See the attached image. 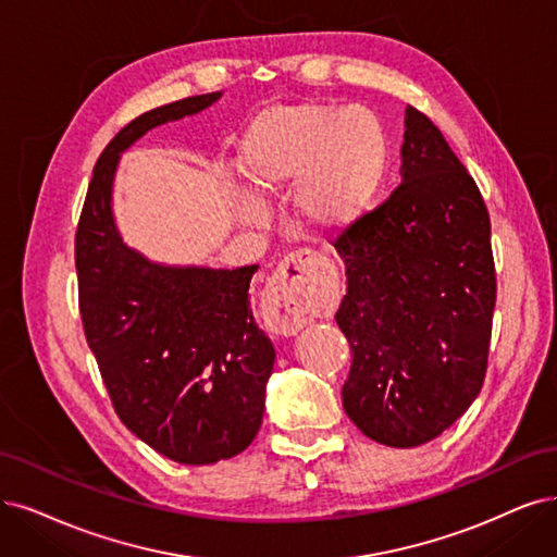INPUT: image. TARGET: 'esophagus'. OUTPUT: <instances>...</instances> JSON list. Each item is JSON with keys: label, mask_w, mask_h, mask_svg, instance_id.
<instances>
[{"label": "esophagus", "mask_w": 557, "mask_h": 557, "mask_svg": "<svg viewBox=\"0 0 557 557\" xmlns=\"http://www.w3.org/2000/svg\"><path fill=\"white\" fill-rule=\"evenodd\" d=\"M335 280V268L325 257L310 250L286 255L263 292L265 323L277 335H294L331 302Z\"/></svg>", "instance_id": "34e87169"}]
</instances>
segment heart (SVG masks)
I'll return each mask as SVG.
<instances>
[{
	"label": "heart",
	"instance_id": "1",
	"mask_svg": "<svg viewBox=\"0 0 557 557\" xmlns=\"http://www.w3.org/2000/svg\"><path fill=\"white\" fill-rule=\"evenodd\" d=\"M385 160L381 121L360 106H277L252 121L240 144L243 172L259 190L300 181L298 213L321 232H339L367 209ZM245 211L257 213V203Z\"/></svg>",
	"mask_w": 557,
	"mask_h": 557
}]
</instances>
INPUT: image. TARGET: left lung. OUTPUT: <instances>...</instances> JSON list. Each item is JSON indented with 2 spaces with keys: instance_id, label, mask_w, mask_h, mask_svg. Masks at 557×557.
<instances>
[{
  "instance_id": "8db88e82",
  "label": "left lung",
  "mask_w": 557,
  "mask_h": 557,
  "mask_svg": "<svg viewBox=\"0 0 557 557\" xmlns=\"http://www.w3.org/2000/svg\"><path fill=\"white\" fill-rule=\"evenodd\" d=\"M401 183L333 238L346 268L335 314L351 346L346 416L387 447H416L480 395L496 307L491 220L475 178L408 106Z\"/></svg>"
}]
</instances>
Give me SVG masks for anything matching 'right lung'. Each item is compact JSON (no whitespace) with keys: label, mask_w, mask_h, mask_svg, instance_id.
Instances as JSON below:
<instances>
[{"label":"right lung","mask_w":557,"mask_h":557,"mask_svg":"<svg viewBox=\"0 0 557 557\" xmlns=\"http://www.w3.org/2000/svg\"><path fill=\"white\" fill-rule=\"evenodd\" d=\"M218 98H183L123 126L96 162L75 232L82 327L114 413L162 457L188 466L240 455L261 426L275 348L247 296L259 265L149 263L119 238L110 197L123 149Z\"/></svg>","instance_id":"right-lung-1"}]
</instances>
